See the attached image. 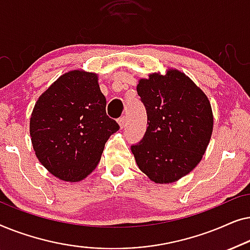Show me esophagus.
<instances>
[{"label":"esophagus","mask_w":250,"mask_h":250,"mask_svg":"<svg viewBox=\"0 0 250 250\" xmlns=\"http://www.w3.org/2000/svg\"><path fill=\"white\" fill-rule=\"evenodd\" d=\"M118 124H119V127H121V128L125 127V124H126V117H125V116H123V117L118 119Z\"/></svg>","instance_id":"obj_1"}]
</instances>
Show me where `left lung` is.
<instances>
[{"instance_id":"left-lung-1","label":"left lung","mask_w":250,"mask_h":250,"mask_svg":"<svg viewBox=\"0 0 250 250\" xmlns=\"http://www.w3.org/2000/svg\"><path fill=\"white\" fill-rule=\"evenodd\" d=\"M138 94L148 127L131 150L140 170L152 182L173 183L189 174L206 152L214 126L207 95L176 68L140 78Z\"/></svg>"}]
</instances>
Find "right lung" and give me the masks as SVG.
<instances>
[{"mask_svg":"<svg viewBox=\"0 0 250 250\" xmlns=\"http://www.w3.org/2000/svg\"><path fill=\"white\" fill-rule=\"evenodd\" d=\"M99 75L73 69L37 99L29 121L33 149L47 172L80 182L95 169L108 139L119 125L105 114Z\"/></svg>","mask_w":250,"mask_h":250,"instance_id":"add662e5","label":"right lung"}]
</instances>
